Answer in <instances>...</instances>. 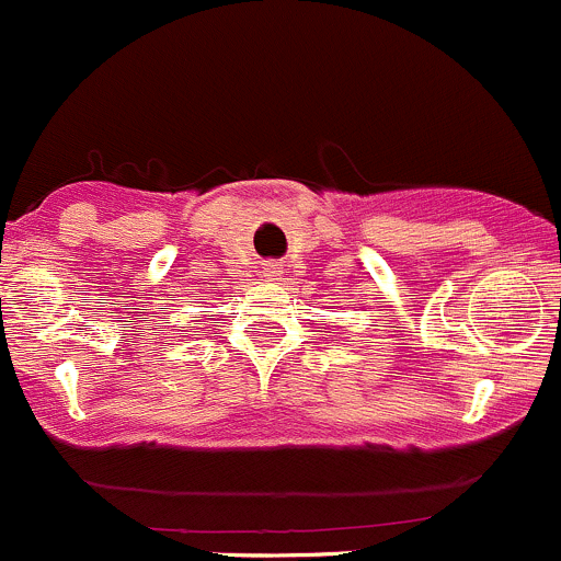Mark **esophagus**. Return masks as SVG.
Here are the masks:
<instances>
[{
    "mask_svg": "<svg viewBox=\"0 0 561 561\" xmlns=\"http://www.w3.org/2000/svg\"><path fill=\"white\" fill-rule=\"evenodd\" d=\"M265 279L268 282H274V279H279V268H276V265H268V268H265Z\"/></svg>",
    "mask_w": 561,
    "mask_h": 561,
    "instance_id": "esophagus-1",
    "label": "esophagus"
}]
</instances>
